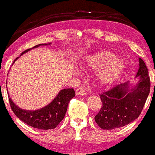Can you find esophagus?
Wrapping results in <instances>:
<instances>
[{"label":"esophagus","mask_w":155,"mask_h":155,"mask_svg":"<svg viewBox=\"0 0 155 155\" xmlns=\"http://www.w3.org/2000/svg\"><path fill=\"white\" fill-rule=\"evenodd\" d=\"M76 96H87V92L84 87H79L76 89Z\"/></svg>","instance_id":"1"}]
</instances>
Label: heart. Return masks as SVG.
Segmentation results:
<instances>
[{
    "instance_id": "1",
    "label": "heart",
    "mask_w": 155,
    "mask_h": 155,
    "mask_svg": "<svg viewBox=\"0 0 155 155\" xmlns=\"http://www.w3.org/2000/svg\"><path fill=\"white\" fill-rule=\"evenodd\" d=\"M87 68L97 71L98 80L101 84L108 85L117 79L125 68V62L110 51L102 50L88 57L85 60Z\"/></svg>"
}]
</instances>
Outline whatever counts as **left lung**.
<instances>
[{
    "mask_svg": "<svg viewBox=\"0 0 155 155\" xmlns=\"http://www.w3.org/2000/svg\"><path fill=\"white\" fill-rule=\"evenodd\" d=\"M139 78L134 87L128 81L117 84L99 94L101 110L95 116L97 124L103 130H113L126 126L138 118L150 92V78L145 62L139 58Z\"/></svg>",
    "mask_w": 155,
    "mask_h": 155,
    "instance_id": "1",
    "label": "left lung"
}]
</instances>
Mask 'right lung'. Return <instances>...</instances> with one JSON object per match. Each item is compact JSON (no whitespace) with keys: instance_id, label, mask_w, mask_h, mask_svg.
I'll return each instance as SVG.
<instances>
[{"instance_id":"add662e5","label":"right lung","mask_w":155,"mask_h":155,"mask_svg":"<svg viewBox=\"0 0 155 155\" xmlns=\"http://www.w3.org/2000/svg\"><path fill=\"white\" fill-rule=\"evenodd\" d=\"M51 44V43H50ZM48 44H40L29 49H27L21 54L31 50L32 48L39 47L40 45H45ZM19 58V57H18ZM15 59L14 62L16 61ZM75 96V91L73 88L63 89L58 93L56 98L47 106L37 110H24L18 107L13 102L11 98H8L12 110L17 117L26 124L39 129V130H51L56 128L63 120L68 109L69 101ZM9 97V96H8Z\"/></svg>"}]
</instances>
